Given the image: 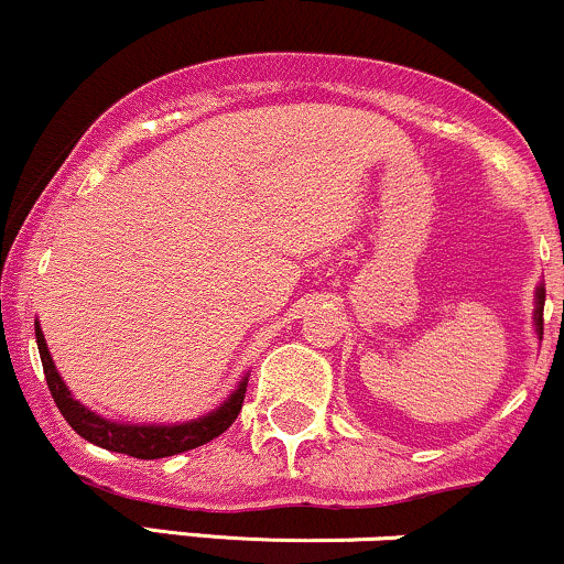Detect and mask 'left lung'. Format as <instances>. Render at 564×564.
Returning <instances> with one entry per match:
<instances>
[{"instance_id": "left-lung-1", "label": "left lung", "mask_w": 564, "mask_h": 564, "mask_svg": "<svg viewBox=\"0 0 564 564\" xmlns=\"http://www.w3.org/2000/svg\"><path fill=\"white\" fill-rule=\"evenodd\" d=\"M543 302H546V289L539 286L535 289V315H533L535 332H539V336L543 334Z\"/></svg>"}]
</instances>
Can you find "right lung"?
Listing matches in <instances>:
<instances>
[{
	"label": "right lung",
	"instance_id": "right-lung-1",
	"mask_svg": "<svg viewBox=\"0 0 564 564\" xmlns=\"http://www.w3.org/2000/svg\"><path fill=\"white\" fill-rule=\"evenodd\" d=\"M36 347H39V358H42L44 366V379H47L50 394L55 398V405L61 408L63 419L70 424V430L76 435H82L89 443L100 445V448L113 451V453H127V456L134 458H164V456H174V453H183L191 448H198V445L209 443L223 435L228 426L236 422L238 413H241L243 405V394H246V381H238L236 392L225 400L217 411L206 413V416L193 419V422L185 424H119L111 422V419L97 416L95 411L84 408L74 394L68 392V387L63 384L61 373L50 358L47 341H44L42 328H39L36 321Z\"/></svg>",
	"mask_w": 564,
	"mask_h": 564
}]
</instances>
